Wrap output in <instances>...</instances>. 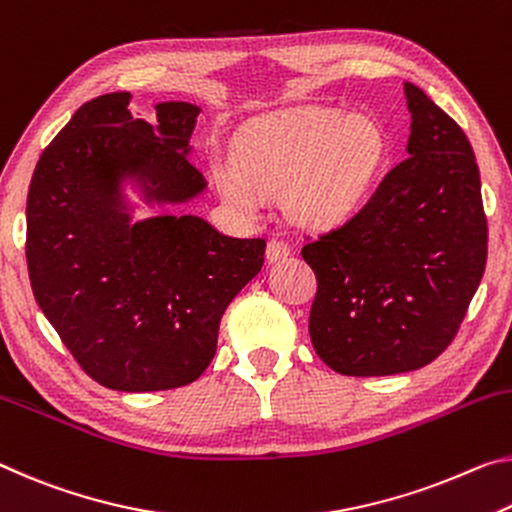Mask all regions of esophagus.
<instances>
[{
	"instance_id": "obj_1",
	"label": "esophagus",
	"mask_w": 512,
	"mask_h": 512,
	"mask_svg": "<svg viewBox=\"0 0 512 512\" xmlns=\"http://www.w3.org/2000/svg\"><path fill=\"white\" fill-rule=\"evenodd\" d=\"M289 253H291V248L287 246L285 241H280V239H271L269 246H266V259H269L271 264L287 259Z\"/></svg>"
}]
</instances>
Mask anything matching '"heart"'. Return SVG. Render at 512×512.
<instances>
[{
  "label": "heart",
  "mask_w": 512,
  "mask_h": 512,
  "mask_svg": "<svg viewBox=\"0 0 512 512\" xmlns=\"http://www.w3.org/2000/svg\"><path fill=\"white\" fill-rule=\"evenodd\" d=\"M383 148L373 120L314 109L248 132L237 157L214 159L212 175L234 207L257 209L266 193L287 191L289 212L298 221L328 225L367 196Z\"/></svg>",
  "instance_id": "obj_1"
}]
</instances>
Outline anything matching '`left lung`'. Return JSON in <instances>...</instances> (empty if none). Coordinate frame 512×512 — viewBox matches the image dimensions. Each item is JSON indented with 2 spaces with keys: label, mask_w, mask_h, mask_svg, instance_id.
<instances>
[{
  "label": "left lung",
  "mask_w": 512,
  "mask_h": 512,
  "mask_svg": "<svg viewBox=\"0 0 512 512\" xmlns=\"http://www.w3.org/2000/svg\"><path fill=\"white\" fill-rule=\"evenodd\" d=\"M408 159L346 223L303 246L316 275L310 337L344 376L433 362L456 337L488 259L481 175L467 136L419 86Z\"/></svg>",
  "instance_id": "obj_1"
}]
</instances>
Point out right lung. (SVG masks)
Masks as SVG:
<instances>
[{
	"instance_id": "add662e5",
	"label": "right lung",
	"mask_w": 512,
	"mask_h": 512,
	"mask_svg": "<svg viewBox=\"0 0 512 512\" xmlns=\"http://www.w3.org/2000/svg\"><path fill=\"white\" fill-rule=\"evenodd\" d=\"M129 93L86 102L40 154L27 196V266L36 303L72 358L118 392L189 385L209 367L221 316L264 264V239L225 237L193 214L132 223L123 186L145 205L207 189L189 161L200 107Z\"/></svg>"
}]
</instances>
